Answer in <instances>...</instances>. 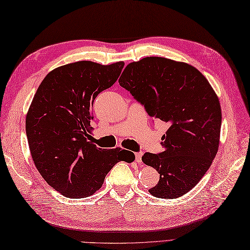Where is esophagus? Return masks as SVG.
<instances>
[{
    "mask_svg": "<svg viewBox=\"0 0 250 250\" xmlns=\"http://www.w3.org/2000/svg\"><path fill=\"white\" fill-rule=\"evenodd\" d=\"M142 156H143V152H135V161L137 163H141L142 162Z\"/></svg>",
    "mask_w": 250,
    "mask_h": 250,
    "instance_id": "obj_1",
    "label": "esophagus"
}]
</instances>
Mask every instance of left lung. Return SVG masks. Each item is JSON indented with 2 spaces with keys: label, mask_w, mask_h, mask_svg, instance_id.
Returning <instances> with one entry per match:
<instances>
[{
  "label": "left lung",
  "mask_w": 250,
  "mask_h": 250,
  "mask_svg": "<svg viewBox=\"0 0 250 250\" xmlns=\"http://www.w3.org/2000/svg\"><path fill=\"white\" fill-rule=\"evenodd\" d=\"M119 84L144 105L150 117L168 124L162 136L164 151L142 157L160 174L149 192L160 199L183 196L204 176L218 150V97L194 66L161 57L130 63Z\"/></svg>",
  "instance_id": "obj_1"
}]
</instances>
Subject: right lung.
Wrapping results in <instances>:
<instances>
[{
  "label": "right lung",
  "instance_id": "add662e5",
  "mask_svg": "<svg viewBox=\"0 0 250 250\" xmlns=\"http://www.w3.org/2000/svg\"><path fill=\"white\" fill-rule=\"evenodd\" d=\"M125 63L78 61L59 66L41 83L25 118L31 156L47 184L71 199L92 195L117 162L134 153L102 149L90 142L97 95L118 79Z\"/></svg>",
  "mask_w": 250,
  "mask_h": 250
}]
</instances>
